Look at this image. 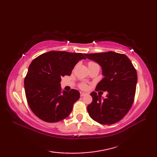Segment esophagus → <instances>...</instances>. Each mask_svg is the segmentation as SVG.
<instances>
[{
	"mask_svg": "<svg viewBox=\"0 0 157 157\" xmlns=\"http://www.w3.org/2000/svg\"><path fill=\"white\" fill-rule=\"evenodd\" d=\"M86 94H86V93H85V92H80V96H82H82H86Z\"/></svg>",
	"mask_w": 157,
	"mask_h": 157,
	"instance_id": "1",
	"label": "esophagus"
}]
</instances>
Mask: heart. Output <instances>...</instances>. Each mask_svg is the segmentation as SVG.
Returning <instances> with one entry per match:
<instances>
[{
	"label": "heart",
	"mask_w": 157,
	"mask_h": 157,
	"mask_svg": "<svg viewBox=\"0 0 157 157\" xmlns=\"http://www.w3.org/2000/svg\"><path fill=\"white\" fill-rule=\"evenodd\" d=\"M97 65V64H96V63H94V62H90L88 63V66L89 65ZM80 87H81L82 89H84V90L87 89V86H86L85 84H82L80 86Z\"/></svg>",
	"instance_id": "1"
}]
</instances>
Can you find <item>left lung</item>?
Returning <instances> with one entry per match:
<instances>
[{"label": "left lung", "instance_id": "left-lung-1", "mask_svg": "<svg viewBox=\"0 0 157 157\" xmlns=\"http://www.w3.org/2000/svg\"><path fill=\"white\" fill-rule=\"evenodd\" d=\"M86 57L101 67L104 78L96 91H106L105 98L92 92V102L87 110L90 117L103 125H111L123 119L131 109L136 94L138 76L126 55L110 51L84 54Z\"/></svg>", "mask_w": 157, "mask_h": 157}]
</instances>
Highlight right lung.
Instances as JSON below:
<instances>
[{"label":"right lung","instance_id":"1","mask_svg":"<svg viewBox=\"0 0 157 157\" xmlns=\"http://www.w3.org/2000/svg\"><path fill=\"white\" fill-rule=\"evenodd\" d=\"M82 59H86L82 53L50 51L33 60L24 87L29 108L38 118L55 123L69 115L80 94L74 89L62 92L60 83L62 77L71 75Z\"/></svg>","mask_w":157,"mask_h":157}]
</instances>
